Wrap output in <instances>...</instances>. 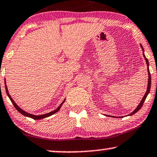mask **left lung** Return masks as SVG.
Returning <instances> with one entry per match:
<instances>
[{
  "label": "left lung",
  "instance_id": "1",
  "mask_svg": "<svg viewBox=\"0 0 157 157\" xmlns=\"http://www.w3.org/2000/svg\"><path fill=\"white\" fill-rule=\"evenodd\" d=\"M140 45H141V48H142V50H143V56H144V58H145V60H146V65H147V71H148V86H147V90H146V94H144V97H143V99H141V102L139 103V105H138V107H136V109H134V111L133 112V113H131V114H130V115H134V114L135 113H137V112L142 107V106H143V105H144V101H145V99H146V97H147V96H148V93H149V91H150V89H151V74H150V71H149V68H148V59L146 58V56H145V55H144V48H143V46L141 45V44H140ZM111 117V116H110Z\"/></svg>",
  "mask_w": 157,
  "mask_h": 157
}]
</instances>
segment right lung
Instances as JSON below:
<instances>
[{
    "mask_svg": "<svg viewBox=\"0 0 157 157\" xmlns=\"http://www.w3.org/2000/svg\"><path fill=\"white\" fill-rule=\"evenodd\" d=\"M5 85H6V94H7L8 97H9L10 100L11 101V102H12V104H13V105L14 107H15V108H16V109H17V110L19 111L20 113L22 114V115H23L26 116V117H31V118L34 119V120H40V119L45 118V117H49V116H50V115H53V114H55V113H56L57 112H58L59 110H60V109L61 106H62L63 104V103L65 102V100H66V99H64L63 101V102L60 104V106H59V107H58V108H57L56 109H55V110H53V111L50 112V113H46V114H44V115H32V114H29V113H26V112H25L24 110H23V109L20 108V107H19V106H18L17 105H16V104L15 103V101H13V99L11 98V95L9 94V91H8V89H7V86H6V81H5Z\"/></svg>",
    "mask_w": 157,
    "mask_h": 157,
    "instance_id": "obj_1",
    "label": "right lung"
}]
</instances>
